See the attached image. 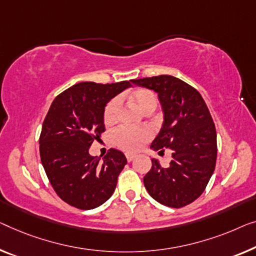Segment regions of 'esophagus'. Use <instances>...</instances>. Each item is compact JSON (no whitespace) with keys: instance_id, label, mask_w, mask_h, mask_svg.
Wrapping results in <instances>:
<instances>
[{"instance_id":"esophagus-1","label":"esophagus","mask_w":256,"mask_h":256,"mask_svg":"<svg viewBox=\"0 0 256 256\" xmlns=\"http://www.w3.org/2000/svg\"><path fill=\"white\" fill-rule=\"evenodd\" d=\"M136 158V154H130V152H128L126 154V160L128 162H131V161H133V160Z\"/></svg>"}]
</instances>
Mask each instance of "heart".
I'll return each mask as SVG.
<instances>
[{"label":"heart","instance_id":"obj_1","mask_svg":"<svg viewBox=\"0 0 256 256\" xmlns=\"http://www.w3.org/2000/svg\"><path fill=\"white\" fill-rule=\"evenodd\" d=\"M130 98L140 112L146 114L154 112L158 106V98L150 90H136L130 93ZM118 112V98H112L106 104L104 112V120L106 124L115 122ZM152 133L148 128H120L112 134L114 142L122 150L126 152H136L150 139Z\"/></svg>","mask_w":256,"mask_h":256}]
</instances>
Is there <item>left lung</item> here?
<instances>
[{"mask_svg": "<svg viewBox=\"0 0 256 256\" xmlns=\"http://www.w3.org/2000/svg\"><path fill=\"white\" fill-rule=\"evenodd\" d=\"M133 84L155 90L164 120L150 144L162 154L172 152V160L163 168L152 160V169L144 184L152 199L171 208H182L199 198L215 170L216 128L209 109L194 87L172 76L133 79Z\"/></svg>", "mask_w": 256, "mask_h": 256, "instance_id": "obj_1", "label": "left lung"}]
</instances>
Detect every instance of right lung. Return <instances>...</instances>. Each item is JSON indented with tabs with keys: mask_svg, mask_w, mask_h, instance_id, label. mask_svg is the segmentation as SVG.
I'll list each match as a JSON object with an SVG mask.
<instances>
[{
	"mask_svg": "<svg viewBox=\"0 0 256 256\" xmlns=\"http://www.w3.org/2000/svg\"><path fill=\"white\" fill-rule=\"evenodd\" d=\"M130 86L126 80L76 84L57 95L48 110L39 139L41 163L57 196L72 207L96 208L116 188L125 155L110 148L101 161L88 150L106 131V104Z\"/></svg>",
	"mask_w": 256,
	"mask_h": 256,
	"instance_id": "obj_1",
	"label": "right lung"
}]
</instances>
